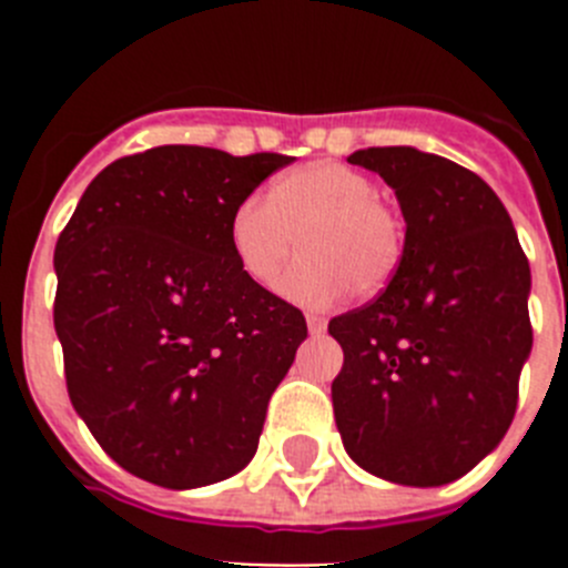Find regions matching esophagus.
<instances>
[{"label":"esophagus","mask_w":568,"mask_h":568,"mask_svg":"<svg viewBox=\"0 0 568 568\" xmlns=\"http://www.w3.org/2000/svg\"><path fill=\"white\" fill-rule=\"evenodd\" d=\"M307 327L313 335H321L327 329V318H321V315H307Z\"/></svg>","instance_id":"34e87169"}]
</instances>
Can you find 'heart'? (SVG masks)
<instances>
[{
  "label": "heart",
  "mask_w": 568,
  "mask_h": 568,
  "mask_svg": "<svg viewBox=\"0 0 568 568\" xmlns=\"http://www.w3.org/2000/svg\"><path fill=\"white\" fill-rule=\"evenodd\" d=\"M375 182L341 162H313L278 175L267 199L250 195L230 215V247L241 273L273 287L301 247L281 293L301 307L321 310L353 287L373 295L398 273L406 227Z\"/></svg>",
  "instance_id": "1"
}]
</instances>
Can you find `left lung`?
Instances as JSON below:
<instances>
[{
    "label": "left lung",
    "mask_w": 568,
    "mask_h": 568,
    "mask_svg": "<svg viewBox=\"0 0 568 568\" xmlns=\"http://www.w3.org/2000/svg\"><path fill=\"white\" fill-rule=\"evenodd\" d=\"M395 190L406 250L369 304L335 315L333 381L349 458L378 478L440 486L500 444L531 349L529 261L500 199L471 170L415 148L355 150Z\"/></svg>",
    "instance_id": "1"
}]
</instances>
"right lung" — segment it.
I'll return each mask as SVG.
<instances>
[{"label": "right lung", "mask_w": 568, "mask_h": 568, "mask_svg": "<svg viewBox=\"0 0 568 568\" xmlns=\"http://www.w3.org/2000/svg\"><path fill=\"white\" fill-rule=\"evenodd\" d=\"M290 162L195 144L124 155L59 235L53 324L70 404L135 478L195 489L258 449L307 321L241 273L227 230L235 204Z\"/></svg>", "instance_id": "1"}]
</instances>
